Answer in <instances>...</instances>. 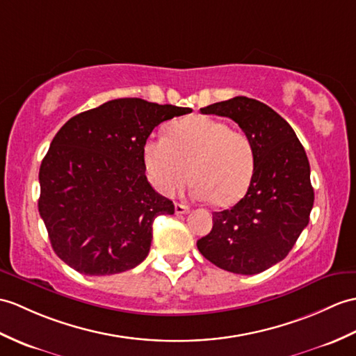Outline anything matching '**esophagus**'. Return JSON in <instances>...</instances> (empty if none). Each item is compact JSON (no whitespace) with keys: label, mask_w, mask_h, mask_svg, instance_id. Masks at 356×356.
Listing matches in <instances>:
<instances>
[{"label":"esophagus","mask_w":356,"mask_h":356,"mask_svg":"<svg viewBox=\"0 0 356 356\" xmlns=\"http://www.w3.org/2000/svg\"><path fill=\"white\" fill-rule=\"evenodd\" d=\"M175 209H176V213H177V216H181V213H188V212H189V208H188V206H186V204H181V203H176Z\"/></svg>","instance_id":"esophagus-1"}]
</instances>
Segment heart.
I'll return each mask as SVG.
<instances>
[{"instance_id": "heart-1", "label": "heart", "mask_w": 356, "mask_h": 356, "mask_svg": "<svg viewBox=\"0 0 356 356\" xmlns=\"http://www.w3.org/2000/svg\"><path fill=\"white\" fill-rule=\"evenodd\" d=\"M148 180L158 193L172 195L189 177L191 195L218 206L241 198L254 171L250 138L226 121L193 117L172 124L168 136L152 135L143 147Z\"/></svg>"}]
</instances>
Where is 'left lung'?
Listing matches in <instances>:
<instances>
[{
  "mask_svg": "<svg viewBox=\"0 0 356 356\" xmlns=\"http://www.w3.org/2000/svg\"><path fill=\"white\" fill-rule=\"evenodd\" d=\"M200 111L243 129L253 144L254 171L241 200L212 213V230L197 241L198 252L226 271L256 275L282 261L308 226L314 189L307 153L290 124L253 98L235 97Z\"/></svg>",
  "mask_w": 356,
  "mask_h": 356,
  "instance_id": "8db88e82",
  "label": "left lung"
}]
</instances>
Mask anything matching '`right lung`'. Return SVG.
<instances>
[{
  "mask_svg": "<svg viewBox=\"0 0 356 356\" xmlns=\"http://www.w3.org/2000/svg\"><path fill=\"white\" fill-rule=\"evenodd\" d=\"M191 112L118 98L63 124L40 163L38 208L65 264L107 276L147 258L154 218L175 204L147 180L143 147L156 126Z\"/></svg>",
  "mask_w": 356,
  "mask_h": 356,
  "instance_id": "1",
  "label": "right lung"
}]
</instances>
